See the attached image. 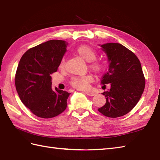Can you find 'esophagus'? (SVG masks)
<instances>
[{"label":"esophagus","mask_w":160,"mask_h":160,"mask_svg":"<svg viewBox=\"0 0 160 160\" xmlns=\"http://www.w3.org/2000/svg\"><path fill=\"white\" fill-rule=\"evenodd\" d=\"M85 94L87 95V96H93L95 95V93H93V92H91V91H86Z\"/></svg>","instance_id":"esophagus-1"}]
</instances>
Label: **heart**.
Listing matches in <instances>:
<instances>
[{
  "instance_id": "1",
  "label": "heart",
  "mask_w": 160,
  "mask_h": 160,
  "mask_svg": "<svg viewBox=\"0 0 160 160\" xmlns=\"http://www.w3.org/2000/svg\"><path fill=\"white\" fill-rule=\"evenodd\" d=\"M76 52L83 60L88 62H92L90 67L97 73H100L104 69V64L100 62H93L96 58V52L93 48L87 45H81L76 49ZM64 67V60L60 61L59 67L62 69ZM93 81V78L89 75L75 77L71 79V84L78 89H85L89 87V84Z\"/></svg>"
}]
</instances>
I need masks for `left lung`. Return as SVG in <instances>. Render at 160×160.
Returning a JSON list of instances; mask_svg holds the SVG:
<instances>
[{
  "label": "left lung",
  "instance_id": "8db88e82",
  "mask_svg": "<svg viewBox=\"0 0 160 160\" xmlns=\"http://www.w3.org/2000/svg\"><path fill=\"white\" fill-rule=\"evenodd\" d=\"M106 54L108 67L101 80L110 83V89L102 93L106 103L98 108L109 118H118L131 111L140 100L145 87V79L140 60L131 51L120 43L99 45Z\"/></svg>",
  "mask_w": 160,
  "mask_h": 160
}]
</instances>
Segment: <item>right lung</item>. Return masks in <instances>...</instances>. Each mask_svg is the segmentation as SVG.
I'll list each match as a JSON object with an SVG mask.
<instances>
[{
	"label": "right lung",
	"instance_id": "right-lung-1",
	"mask_svg": "<svg viewBox=\"0 0 160 160\" xmlns=\"http://www.w3.org/2000/svg\"><path fill=\"white\" fill-rule=\"evenodd\" d=\"M64 40H51L23 54L17 68L15 84L20 100L36 116L51 118L66 109L70 93L52 88V77L67 52Z\"/></svg>",
	"mask_w": 160,
	"mask_h": 160
}]
</instances>
